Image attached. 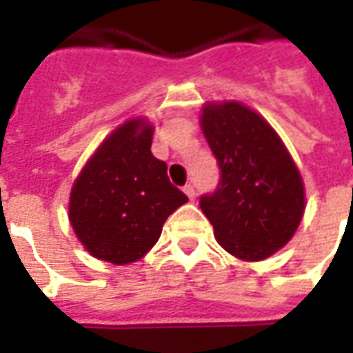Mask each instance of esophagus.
<instances>
[{
  "mask_svg": "<svg viewBox=\"0 0 353 353\" xmlns=\"http://www.w3.org/2000/svg\"><path fill=\"white\" fill-rule=\"evenodd\" d=\"M183 191H185V194L189 196V200H194V199H196V191H194V185H191V183L185 185Z\"/></svg>",
  "mask_w": 353,
  "mask_h": 353,
  "instance_id": "esophagus-1",
  "label": "esophagus"
}]
</instances>
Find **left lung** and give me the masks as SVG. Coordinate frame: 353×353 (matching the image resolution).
Here are the masks:
<instances>
[{
  "label": "left lung",
  "instance_id": "left-lung-1",
  "mask_svg": "<svg viewBox=\"0 0 353 353\" xmlns=\"http://www.w3.org/2000/svg\"><path fill=\"white\" fill-rule=\"evenodd\" d=\"M200 128L221 181L200 208L225 252L263 261L281 250L303 221L306 194L288 147L265 117L234 100L208 101Z\"/></svg>",
  "mask_w": 353,
  "mask_h": 353
}]
</instances>
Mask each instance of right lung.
Instances as JSON below:
<instances>
[{"instance_id": "1", "label": "right lung", "mask_w": 353, "mask_h": 353, "mask_svg": "<svg viewBox=\"0 0 353 353\" xmlns=\"http://www.w3.org/2000/svg\"><path fill=\"white\" fill-rule=\"evenodd\" d=\"M154 126L145 117L123 123L101 141L70 192V223L92 257L111 265L141 259L187 196L170 183L151 153Z\"/></svg>"}]
</instances>
